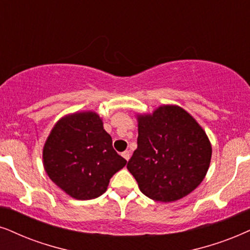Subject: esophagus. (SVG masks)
Segmentation results:
<instances>
[{
    "instance_id": "1",
    "label": "esophagus",
    "mask_w": 250,
    "mask_h": 250,
    "mask_svg": "<svg viewBox=\"0 0 250 250\" xmlns=\"http://www.w3.org/2000/svg\"><path fill=\"white\" fill-rule=\"evenodd\" d=\"M122 157L128 162V160L130 159V152H129V151H125V152H122Z\"/></svg>"
}]
</instances>
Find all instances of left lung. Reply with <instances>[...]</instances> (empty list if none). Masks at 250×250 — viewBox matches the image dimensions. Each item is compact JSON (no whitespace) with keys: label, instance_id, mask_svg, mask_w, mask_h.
I'll list each match as a JSON object with an SVG mask.
<instances>
[{"label":"left lung","instance_id":"8db88e82","mask_svg":"<svg viewBox=\"0 0 250 250\" xmlns=\"http://www.w3.org/2000/svg\"><path fill=\"white\" fill-rule=\"evenodd\" d=\"M137 148L127 168L141 191L157 202H174L190 194L209 169L212 147L205 131L176 105L137 115Z\"/></svg>","mask_w":250,"mask_h":250}]
</instances>
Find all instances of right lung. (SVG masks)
<instances>
[{
    "mask_svg": "<svg viewBox=\"0 0 250 250\" xmlns=\"http://www.w3.org/2000/svg\"><path fill=\"white\" fill-rule=\"evenodd\" d=\"M49 179L76 200H93L127 160L113 148L112 137L94 112L65 115L52 129L42 150Z\"/></svg>",
    "mask_w": 250,
    "mask_h": 250,
    "instance_id": "obj_1",
    "label": "right lung"
}]
</instances>
